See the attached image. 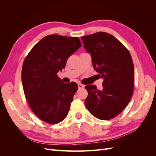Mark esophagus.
Wrapping results in <instances>:
<instances>
[{
    "instance_id": "esophagus-1",
    "label": "esophagus",
    "mask_w": 156,
    "mask_h": 156,
    "mask_svg": "<svg viewBox=\"0 0 156 156\" xmlns=\"http://www.w3.org/2000/svg\"><path fill=\"white\" fill-rule=\"evenodd\" d=\"M78 87H79V89H83L84 87V86L83 85V84H82L81 83H78Z\"/></svg>"
}]
</instances>
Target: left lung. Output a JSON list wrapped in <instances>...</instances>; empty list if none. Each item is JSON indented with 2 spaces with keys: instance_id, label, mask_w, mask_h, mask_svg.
<instances>
[{
  "instance_id": "8db88e82",
  "label": "left lung",
  "mask_w": 156,
  "mask_h": 156,
  "mask_svg": "<svg viewBox=\"0 0 156 156\" xmlns=\"http://www.w3.org/2000/svg\"><path fill=\"white\" fill-rule=\"evenodd\" d=\"M84 49L91 55L94 68L103 79L101 90L85 87L88 96L84 104L98 119L110 120L128 104L133 91L134 67L129 51L107 32L81 37Z\"/></svg>"
}]
</instances>
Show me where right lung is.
<instances>
[{
    "label": "right lung",
    "instance_id": "1",
    "mask_svg": "<svg viewBox=\"0 0 156 156\" xmlns=\"http://www.w3.org/2000/svg\"><path fill=\"white\" fill-rule=\"evenodd\" d=\"M81 45L78 37L51 34L26 56L21 72L23 90L32 111L42 121L56 124L67 116L78 86L63 83L57 73Z\"/></svg>",
    "mask_w": 156,
    "mask_h": 156
}]
</instances>
